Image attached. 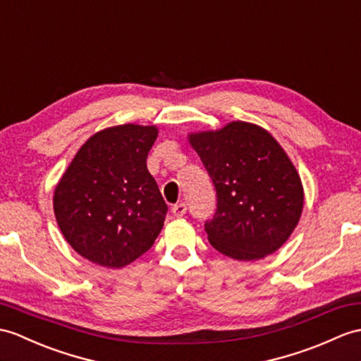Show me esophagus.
Wrapping results in <instances>:
<instances>
[{"label": "esophagus", "instance_id": "1", "mask_svg": "<svg viewBox=\"0 0 361 361\" xmlns=\"http://www.w3.org/2000/svg\"><path fill=\"white\" fill-rule=\"evenodd\" d=\"M186 211H188L186 203H178V204L172 206V214H173V216H183L184 214H186Z\"/></svg>", "mask_w": 361, "mask_h": 361}]
</instances>
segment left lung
<instances>
[{
	"label": "left lung",
	"instance_id": "left-lung-1",
	"mask_svg": "<svg viewBox=\"0 0 361 361\" xmlns=\"http://www.w3.org/2000/svg\"><path fill=\"white\" fill-rule=\"evenodd\" d=\"M216 192V211L204 223L211 245L233 259H259L289 238L303 209L294 164L269 132L232 121L215 132L192 133Z\"/></svg>",
	"mask_w": 361,
	"mask_h": 361
}]
</instances>
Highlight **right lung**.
<instances>
[{"label":"right lung","instance_id":"1","mask_svg":"<svg viewBox=\"0 0 361 361\" xmlns=\"http://www.w3.org/2000/svg\"><path fill=\"white\" fill-rule=\"evenodd\" d=\"M155 126L97 132L61 177L54 211L67 243L89 262L123 267L152 247L167 204L147 171Z\"/></svg>","mask_w":361,"mask_h":361}]
</instances>
